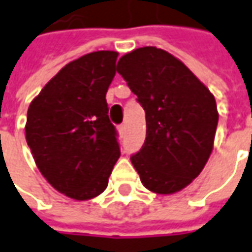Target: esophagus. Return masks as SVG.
<instances>
[{"instance_id":"obj_1","label":"esophagus","mask_w":252,"mask_h":252,"mask_svg":"<svg viewBox=\"0 0 252 252\" xmlns=\"http://www.w3.org/2000/svg\"><path fill=\"white\" fill-rule=\"evenodd\" d=\"M126 124H121V126H118V132H120V135H126Z\"/></svg>"}]
</instances>
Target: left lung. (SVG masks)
I'll use <instances>...</instances> for the list:
<instances>
[{
	"instance_id": "left-lung-1",
	"label": "left lung",
	"mask_w": 252,
	"mask_h": 252,
	"mask_svg": "<svg viewBox=\"0 0 252 252\" xmlns=\"http://www.w3.org/2000/svg\"><path fill=\"white\" fill-rule=\"evenodd\" d=\"M117 72L146 114V139L131 161L145 188L169 195L199 176L213 149L219 113L211 91L178 58L141 47L120 58Z\"/></svg>"
}]
</instances>
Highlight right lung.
<instances>
[{
	"instance_id": "right-lung-1",
	"label": "right lung",
	"mask_w": 252,
	"mask_h": 252,
	"mask_svg": "<svg viewBox=\"0 0 252 252\" xmlns=\"http://www.w3.org/2000/svg\"><path fill=\"white\" fill-rule=\"evenodd\" d=\"M117 51L71 61L32 100L25 126L36 166L58 192L76 201L100 195L120 158L106 93Z\"/></svg>"
}]
</instances>
